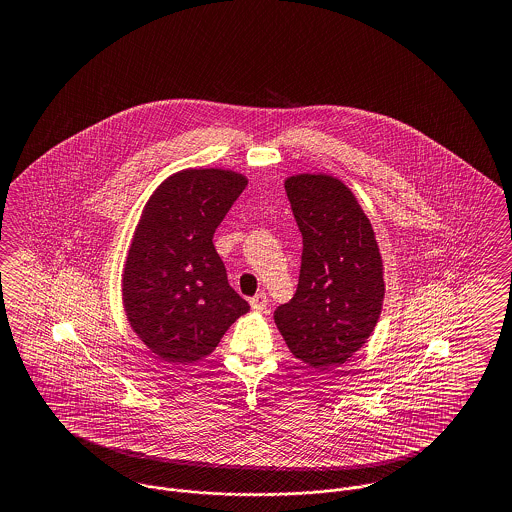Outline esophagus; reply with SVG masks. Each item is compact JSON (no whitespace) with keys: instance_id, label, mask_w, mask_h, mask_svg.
Returning <instances> with one entry per match:
<instances>
[{"instance_id":"esophagus-1","label":"esophagus","mask_w":512,"mask_h":512,"mask_svg":"<svg viewBox=\"0 0 512 512\" xmlns=\"http://www.w3.org/2000/svg\"><path fill=\"white\" fill-rule=\"evenodd\" d=\"M268 297L265 293H257L255 297H251L249 299V305H251V309L253 311H257V313H263L265 309H267Z\"/></svg>"}]
</instances>
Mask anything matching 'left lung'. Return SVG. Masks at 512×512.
Listing matches in <instances>:
<instances>
[{
	"label": "left lung",
	"instance_id": "1",
	"mask_svg": "<svg viewBox=\"0 0 512 512\" xmlns=\"http://www.w3.org/2000/svg\"><path fill=\"white\" fill-rule=\"evenodd\" d=\"M303 236L295 295L274 322L297 359L318 370L359 351L382 313L384 265L370 220L353 192L328 174L284 182Z\"/></svg>",
	"mask_w": 512,
	"mask_h": 512
}]
</instances>
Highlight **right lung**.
Returning a JSON list of instances; mask_svg holds the SVG:
<instances>
[{
  "mask_svg": "<svg viewBox=\"0 0 512 512\" xmlns=\"http://www.w3.org/2000/svg\"><path fill=\"white\" fill-rule=\"evenodd\" d=\"M247 186L244 174L186 169L149 197L122 272L126 318L151 353L194 363L249 311L228 284L215 230Z\"/></svg>",
  "mask_w": 512,
  "mask_h": 512,
  "instance_id": "right-lung-1",
  "label": "right lung"
}]
</instances>
